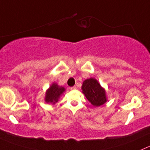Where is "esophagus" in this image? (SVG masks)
Instances as JSON below:
<instances>
[{"label":"esophagus","instance_id":"obj_1","mask_svg":"<svg viewBox=\"0 0 150 150\" xmlns=\"http://www.w3.org/2000/svg\"><path fill=\"white\" fill-rule=\"evenodd\" d=\"M76 88V86H74V87H71V90H75Z\"/></svg>","mask_w":150,"mask_h":150}]
</instances>
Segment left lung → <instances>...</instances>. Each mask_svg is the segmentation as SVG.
<instances>
[{
    "instance_id": "1",
    "label": "left lung",
    "mask_w": 150,
    "mask_h": 150,
    "mask_svg": "<svg viewBox=\"0 0 150 150\" xmlns=\"http://www.w3.org/2000/svg\"><path fill=\"white\" fill-rule=\"evenodd\" d=\"M82 89L88 100L93 106H101L107 102L105 89L101 87L96 79L91 78L85 80Z\"/></svg>"
}]
</instances>
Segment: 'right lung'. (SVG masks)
<instances>
[{
    "mask_svg": "<svg viewBox=\"0 0 150 150\" xmlns=\"http://www.w3.org/2000/svg\"><path fill=\"white\" fill-rule=\"evenodd\" d=\"M65 91V88L62 87H59L56 83L52 84L49 89L47 91L46 95H45V101L48 103L54 104L59 99V96Z\"/></svg>",
    "mask_w": 150,
    "mask_h": 150,
    "instance_id": "add662e5",
    "label": "right lung"
}]
</instances>
